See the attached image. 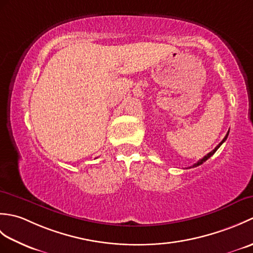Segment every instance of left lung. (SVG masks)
<instances>
[{
    "instance_id": "left-lung-1",
    "label": "left lung",
    "mask_w": 253,
    "mask_h": 253,
    "mask_svg": "<svg viewBox=\"0 0 253 253\" xmlns=\"http://www.w3.org/2000/svg\"><path fill=\"white\" fill-rule=\"evenodd\" d=\"M228 133H229V130H228V132L226 133V136H225V138L223 139V140H222L221 142H219V143L217 144V146H216V148H215V149H214V150H213V151H211V152H210V153H208V154L206 155V157H203L202 159H200V160H199V161H198V162H197L196 164H193L192 166H190V168H189V169H191V168H197V166H199V165H201L202 163H204V162H206V161H207L208 159H210V158H211V157H212V155H213L214 153H215V152H216V150H217V149H218L219 147H221V146H222V143H223V142H225V140H226V139H227V137H228Z\"/></svg>"
}]
</instances>
